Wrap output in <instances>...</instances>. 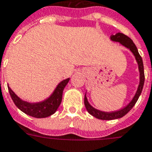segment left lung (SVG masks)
Masks as SVG:
<instances>
[{
    "mask_svg": "<svg viewBox=\"0 0 152 152\" xmlns=\"http://www.w3.org/2000/svg\"><path fill=\"white\" fill-rule=\"evenodd\" d=\"M110 39L112 41L114 42H119L122 45H123L124 47L127 48L128 49H130L131 50V52L134 54V56H135V59L138 62L139 64V72H140V82H139V88L138 90L136 92L135 95L134 96V98L132 99V101L129 103V104L126 106L125 108L120 110L118 111H114V112H111V113H107V112H102V111L97 110L96 109H94L92 107L89 103L88 102L87 97L86 95L85 96V105L86 107V110L88 113H90L91 115H93V117H95L96 118L102 119V120H113V119L120 118L125 116L129 111L134 107V105L135 104V103L138 101L140 94L142 93V88H143V85H144L145 80V76H144V68H143V63H142V57L139 55L138 49L136 48L135 44L134 43L133 41L128 37V36L125 35L124 34L118 33L115 35H112L110 37Z\"/></svg>",
    "mask_w": 152,
    "mask_h": 152,
    "instance_id": "8db88e82",
    "label": "left lung"
}]
</instances>
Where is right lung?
I'll return each mask as SVG.
<instances>
[{"label":"right lung","instance_id":"add662e5","mask_svg":"<svg viewBox=\"0 0 152 152\" xmlns=\"http://www.w3.org/2000/svg\"><path fill=\"white\" fill-rule=\"evenodd\" d=\"M69 80H70L69 78H67L60 82L56 87L55 92L52 93V95L48 99L45 100L44 102H39V103H29L24 102L19 98L10 87H8V88L13 102L20 110L34 118H42L50 116L57 110V109L59 108V104L61 103L64 88L67 85Z\"/></svg>","mask_w":152,"mask_h":152}]
</instances>
